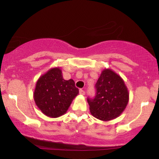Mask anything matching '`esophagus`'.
<instances>
[{
    "label": "esophagus",
    "instance_id": "esophagus-1",
    "mask_svg": "<svg viewBox=\"0 0 159 159\" xmlns=\"http://www.w3.org/2000/svg\"><path fill=\"white\" fill-rule=\"evenodd\" d=\"M79 93L82 95V96H84V95H85V91L83 90L82 89H80L79 90Z\"/></svg>",
    "mask_w": 159,
    "mask_h": 159
}]
</instances>
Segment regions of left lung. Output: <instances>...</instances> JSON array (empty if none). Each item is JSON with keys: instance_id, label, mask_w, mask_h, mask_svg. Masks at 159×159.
Masks as SVG:
<instances>
[{"instance_id": "left-lung-1", "label": "left lung", "mask_w": 159, "mask_h": 159, "mask_svg": "<svg viewBox=\"0 0 159 159\" xmlns=\"http://www.w3.org/2000/svg\"><path fill=\"white\" fill-rule=\"evenodd\" d=\"M95 87V97L87 98L91 114L102 121L118 117L125 110L129 98V91L122 78L111 69H105Z\"/></svg>"}]
</instances>
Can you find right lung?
I'll list each match as a JSON object with an SVG mask.
<instances>
[{
	"label": "right lung",
	"mask_w": 159,
	"mask_h": 159,
	"mask_svg": "<svg viewBox=\"0 0 159 159\" xmlns=\"http://www.w3.org/2000/svg\"><path fill=\"white\" fill-rule=\"evenodd\" d=\"M78 92L73 80L63 79L61 69L56 67L49 69L38 79L34 98L45 116L56 118L66 112Z\"/></svg>",
	"instance_id": "right-lung-1"
}]
</instances>
